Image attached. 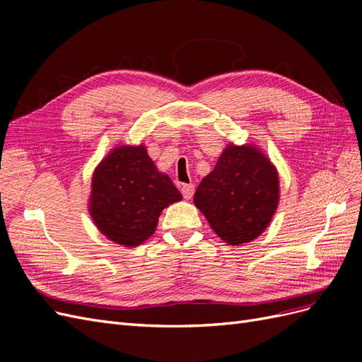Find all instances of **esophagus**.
Here are the masks:
<instances>
[{
	"label": "esophagus",
	"mask_w": 362,
	"mask_h": 362,
	"mask_svg": "<svg viewBox=\"0 0 362 362\" xmlns=\"http://www.w3.org/2000/svg\"><path fill=\"white\" fill-rule=\"evenodd\" d=\"M181 193L184 196V199H192L194 194V185L193 184H182L181 185Z\"/></svg>",
	"instance_id": "obj_1"
}]
</instances>
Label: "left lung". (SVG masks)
I'll use <instances>...</instances> for the list:
<instances>
[{
  "label": "left lung",
  "mask_w": 362,
  "mask_h": 362,
  "mask_svg": "<svg viewBox=\"0 0 362 362\" xmlns=\"http://www.w3.org/2000/svg\"><path fill=\"white\" fill-rule=\"evenodd\" d=\"M193 202L228 245L249 243L262 234L278 208V170L257 146L228 145L198 185Z\"/></svg>",
  "instance_id": "1"
}]
</instances>
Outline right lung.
<instances>
[{"mask_svg":"<svg viewBox=\"0 0 362 362\" xmlns=\"http://www.w3.org/2000/svg\"><path fill=\"white\" fill-rule=\"evenodd\" d=\"M181 198L168 175L157 170L144 145H122L93 172L89 213L107 238L134 247L154 234L164 208Z\"/></svg>","mask_w":362,"mask_h":362,"instance_id":"obj_1","label":"right lung"}]
</instances>
